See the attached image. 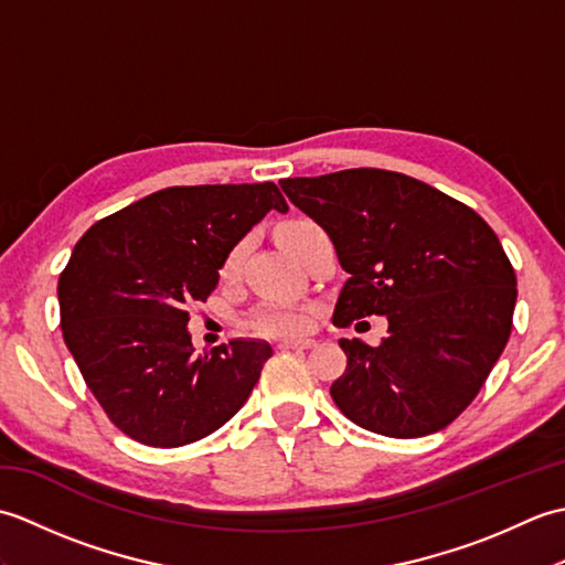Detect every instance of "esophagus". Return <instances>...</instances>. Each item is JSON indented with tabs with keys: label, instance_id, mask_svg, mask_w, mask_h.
I'll use <instances>...</instances> for the list:
<instances>
[{
	"label": "esophagus",
	"instance_id": "34e87169",
	"mask_svg": "<svg viewBox=\"0 0 565 565\" xmlns=\"http://www.w3.org/2000/svg\"><path fill=\"white\" fill-rule=\"evenodd\" d=\"M310 347H316V340H284L279 344V350H310Z\"/></svg>",
	"mask_w": 565,
	"mask_h": 565
}]
</instances>
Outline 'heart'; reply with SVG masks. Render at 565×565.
<instances>
[{
	"mask_svg": "<svg viewBox=\"0 0 565 565\" xmlns=\"http://www.w3.org/2000/svg\"><path fill=\"white\" fill-rule=\"evenodd\" d=\"M313 227H316L313 221L296 218V221L284 223L279 231H276V239H279L281 247L289 252V255L296 257L303 235L313 231ZM243 252H245V243H237L225 255L221 264V274L225 279L237 271L239 262H243ZM247 326L259 334H267V338H286V334H296L310 326V310L301 306H291V303H267V306H259L255 313L249 316Z\"/></svg>",
	"mask_w": 565,
	"mask_h": 565,
	"instance_id": "heart-1",
	"label": "heart"
}]
</instances>
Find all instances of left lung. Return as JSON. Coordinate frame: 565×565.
<instances>
[{
  "mask_svg": "<svg viewBox=\"0 0 565 565\" xmlns=\"http://www.w3.org/2000/svg\"><path fill=\"white\" fill-rule=\"evenodd\" d=\"M332 239L350 279L332 322L386 316L379 347L340 340L334 405L383 437L454 423L510 340L518 276L498 235L466 203L401 172L356 167L279 182Z\"/></svg>",
  "mask_w": 565,
  "mask_h": 565,
  "instance_id": "left-lung-1",
  "label": "left lung"
}]
</instances>
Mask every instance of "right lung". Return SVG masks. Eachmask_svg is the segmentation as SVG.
Masks as SVG:
<instances>
[{
    "label": "right lung",
    "mask_w": 565,
    "mask_h": 565,
    "mask_svg": "<svg viewBox=\"0 0 565 565\" xmlns=\"http://www.w3.org/2000/svg\"><path fill=\"white\" fill-rule=\"evenodd\" d=\"M269 209L264 184L170 186L94 223L60 271V328L106 417L140 444L184 447L225 425L271 356L237 338L196 356L189 308L215 291L218 269Z\"/></svg>",
    "instance_id": "obj_1"
}]
</instances>
